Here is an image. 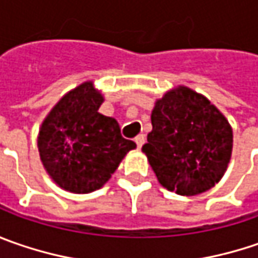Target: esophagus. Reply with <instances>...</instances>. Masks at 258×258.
Here are the masks:
<instances>
[{
    "label": "esophagus",
    "mask_w": 258,
    "mask_h": 258,
    "mask_svg": "<svg viewBox=\"0 0 258 258\" xmlns=\"http://www.w3.org/2000/svg\"><path fill=\"white\" fill-rule=\"evenodd\" d=\"M134 141H136L137 147H139V149H141V147H143V144L146 143V137H144L143 134H140V136H137V137H136V140Z\"/></svg>",
    "instance_id": "34e87169"
}]
</instances>
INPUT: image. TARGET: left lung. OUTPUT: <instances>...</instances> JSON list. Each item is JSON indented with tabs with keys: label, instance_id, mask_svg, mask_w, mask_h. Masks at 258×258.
Here are the masks:
<instances>
[{
	"label": "left lung",
	"instance_id": "1",
	"mask_svg": "<svg viewBox=\"0 0 258 258\" xmlns=\"http://www.w3.org/2000/svg\"><path fill=\"white\" fill-rule=\"evenodd\" d=\"M151 125L143 151L167 190L192 196L218 183L230 163L232 130L205 96L185 86L167 92L156 102Z\"/></svg>",
	"mask_w": 258,
	"mask_h": 258
}]
</instances>
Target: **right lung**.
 Listing matches in <instances>:
<instances>
[{
    "label": "right lung",
    "instance_id": "add662e5",
    "mask_svg": "<svg viewBox=\"0 0 258 258\" xmlns=\"http://www.w3.org/2000/svg\"><path fill=\"white\" fill-rule=\"evenodd\" d=\"M104 98L92 82L63 96L41 124L39 151L50 177L73 194L99 189L136 143L121 136L118 122L98 112Z\"/></svg>",
    "mask_w": 258,
    "mask_h": 258
}]
</instances>
